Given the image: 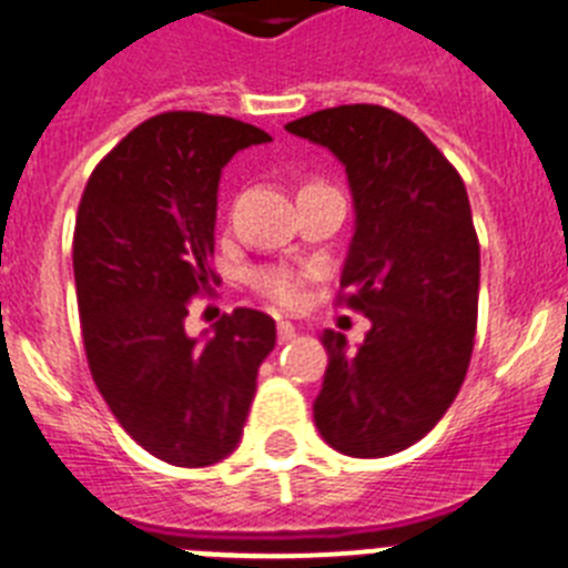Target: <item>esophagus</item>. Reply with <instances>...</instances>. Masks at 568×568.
Segmentation results:
<instances>
[{
	"label": "esophagus",
	"mask_w": 568,
	"mask_h": 568,
	"mask_svg": "<svg viewBox=\"0 0 568 568\" xmlns=\"http://www.w3.org/2000/svg\"><path fill=\"white\" fill-rule=\"evenodd\" d=\"M295 338V327L290 321H278V344H287Z\"/></svg>",
	"instance_id": "34e87169"
}]
</instances>
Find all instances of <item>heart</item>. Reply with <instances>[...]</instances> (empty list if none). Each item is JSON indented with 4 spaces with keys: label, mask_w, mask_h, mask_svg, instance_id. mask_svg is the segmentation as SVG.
Listing matches in <instances>:
<instances>
[{
    "label": "heart",
    "mask_w": 568,
    "mask_h": 568,
    "mask_svg": "<svg viewBox=\"0 0 568 568\" xmlns=\"http://www.w3.org/2000/svg\"><path fill=\"white\" fill-rule=\"evenodd\" d=\"M250 281L264 298H270L278 307H298L307 273L290 267H261L250 275Z\"/></svg>",
    "instance_id": "1"
}]
</instances>
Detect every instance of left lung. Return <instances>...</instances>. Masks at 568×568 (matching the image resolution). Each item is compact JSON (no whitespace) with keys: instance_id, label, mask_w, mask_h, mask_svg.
Here are the masks:
<instances>
[{"instance_id":"obj_1","label":"left lung","mask_w":568,"mask_h":568,"mask_svg":"<svg viewBox=\"0 0 568 568\" xmlns=\"http://www.w3.org/2000/svg\"><path fill=\"white\" fill-rule=\"evenodd\" d=\"M287 130L344 162L355 235L335 301L373 321L355 353L341 333L321 335L315 426L338 453L384 458L444 418L469 369L480 284L469 195L424 130L381 104H338Z\"/></svg>"}]
</instances>
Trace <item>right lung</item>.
<instances>
[{
    "instance_id": "obj_1",
    "label": "right lung",
    "mask_w": 568,
    "mask_h": 568,
    "mask_svg": "<svg viewBox=\"0 0 568 568\" xmlns=\"http://www.w3.org/2000/svg\"><path fill=\"white\" fill-rule=\"evenodd\" d=\"M270 135L230 115L168 110L130 130L82 193L73 233L90 375L135 444L173 466L219 464L239 446L275 321L239 307L215 335L184 333L190 301L219 275L215 193L224 164Z\"/></svg>"
}]
</instances>
